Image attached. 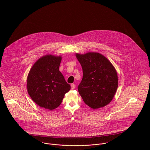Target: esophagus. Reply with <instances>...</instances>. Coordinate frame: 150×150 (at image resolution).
<instances>
[{
    "label": "esophagus",
    "instance_id": "obj_1",
    "mask_svg": "<svg viewBox=\"0 0 150 150\" xmlns=\"http://www.w3.org/2000/svg\"><path fill=\"white\" fill-rule=\"evenodd\" d=\"M71 88L72 89H74L76 88V85L74 84H71Z\"/></svg>",
    "mask_w": 150,
    "mask_h": 150
}]
</instances>
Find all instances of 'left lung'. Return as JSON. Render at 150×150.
<instances>
[{"label":"left lung","mask_w":150,"mask_h":150,"mask_svg":"<svg viewBox=\"0 0 150 150\" xmlns=\"http://www.w3.org/2000/svg\"><path fill=\"white\" fill-rule=\"evenodd\" d=\"M76 57L83 69L78 90L84 103L92 109L106 106L113 99L118 86L115 67L98 52L76 54Z\"/></svg>","instance_id":"1"}]
</instances>
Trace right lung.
<instances>
[{
    "label": "right lung",
    "instance_id": "obj_1",
    "mask_svg": "<svg viewBox=\"0 0 150 150\" xmlns=\"http://www.w3.org/2000/svg\"><path fill=\"white\" fill-rule=\"evenodd\" d=\"M61 60V56H43L33 65L27 77V90L31 99L49 110L58 107L70 89L59 69Z\"/></svg>",
    "mask_w": 150,
    "mask_h": 150
}]
</instances>
